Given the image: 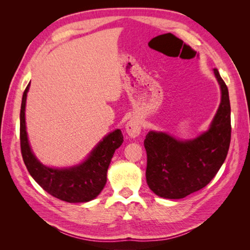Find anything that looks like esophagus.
Here are the masks:
<instances>
[{
    "instance_id": "esophagus-1",
    "label": "esophagus",
    "mask_w": 250,
    "mask_h": 250,
    "mask_svg": "<svg viewBox=\"0 0 250 250\" xmlns=\"http://www.w3.org/2000/svg\"><path fill=\"white\" fill-rule=\"evenodd\" d=\"M126 131L128 135L131 138H137L138 135L141 133L142 129V122L141 120L138 118H132L129 121H128L126 124Z\"/></svg>"
}]
</instances>
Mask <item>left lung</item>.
Returning <instances> with one entry per match:
<instances>
[{"label": "left lung", "instance_id": "8db88e82", "mask_svg": "<svg viewBox=\"0 0 250 250\" xmlns=\"http://www.w3.org/2000/svg\"><path fill=\"white\" fill-rule=\"evenodd\" d=\"M214 74L221 88V102L208 131L190 141L150 131L144 141L147 184L160 197L180 199L201 190L215 177L228 155L231 134L229 89L217 69Z\"/></svg>", "mask_w": 250, "mask_h": 250}]
</instances>
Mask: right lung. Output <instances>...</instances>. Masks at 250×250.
<instances>
[{
  "label": "right lung",
  "mask_w": 250,
  "mask_h": 250,
  "mask_svg": "<svg viewBox=\"0 0 250 250\" xmlns=\"http://www.w3.org/2000/svg\"><path fill=\"white\" fill-rule=\"evenodd\" d=\"M27 85L21 99L20 139L21 156L30 175L53 197L71 203L87 202L96 198L106 184L107 169L115 151L122 145L123 134L120 129L106 135L86 160L71 168H50L42 165L33 154L26 131L25 108Z\"/></svg>",
  "instance_id": "1"
}]
</instances>
